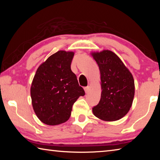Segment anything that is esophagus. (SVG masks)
Segmentation results:
<instances>
[{"mask_svg": "<svg viewBox=\"0 0 160 160\" xmlns=\"http://www.w3.org/2000/svg\"><path fill=\"white\" fill-rule=\"evenodd\" d=\"M84 90H85V93H88L89 92H90V88L89 86H88V87H85V88H84Z\"/></svg>", "mask_w": 160, "mask_h": 160, "instance_id": "34e87169", "label": "esophagus"}]
</instances>
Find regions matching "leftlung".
Returning <instances> with one entry per match:
<instances>
[{
	"label": "left lung",
	"mask_w": 160,
	"mask_h": 160,
	"mask_svg": "<svg viewBox=\"0 0 160 160\" xmlns=\"http://www.w3.org/2000/svg\"><path fill=\"white\" fill-rule=\"evenodd\" d=\"M100 72L101 99L92 108L94 115L104 121H115L125 116L135 95L132 75L120 58L109 50L92 51Z\"/></svg>",
	"instance_id": "1"
}]
</instances>
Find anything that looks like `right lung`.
Segmentation results:
<instances>
[{"label": "right lung", "instance_id": "right-lung-1", "mask_svg": "<svg viewBox=\"0 0 160 160\" xmlns=\"http://www.w3.org/2000/svg\"><path fill=\"white\" fill-rule=\"evenodd\" d=\"M74 54L63 50L52 54L38 67L32 80V107L47 125H59L68 120L72 105L85 94L70 68Z\"/></svg>", "mask_w": 160, "mask_h": 160}]
</instances>
